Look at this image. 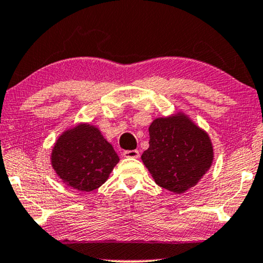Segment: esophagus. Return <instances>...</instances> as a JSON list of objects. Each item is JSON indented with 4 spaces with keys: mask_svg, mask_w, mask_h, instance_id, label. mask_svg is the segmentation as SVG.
Here are the masks:
<instances>
[{
    "mask_svg": "<svg viewBox=\"0 0 263 263\" xmlns=\"http://www.w3.org/2000/svg\"><path fill=\"white\" fill-rule=\"evenodd\" d=\"M122 155H124V157H127V159H138L139 152L138 150H125Z\"/></svg>",
    "mask_w": 263,
    "mask_h": 263,
    "instance_id": "1",
    "label": "esophagus"
}]
</instances>
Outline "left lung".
<instances>
[{"label": "left lung", "instance_id": "left-lung-1", "mask_svg": "<svg viewBox=\"0 0 263 263\" xmlns=\"http://www.w3.org/2000/svg\"><path fill=\"white\" fill-rule=\"evenodd\" d=\"M149 136L142 161L159 186L183 194L211 168L214 157L211 138L186 115L155 119Z\"/></svg>", "mask_w": 263, "mask_h": 263}]
</instances>
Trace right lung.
<instances>
[{"mask_svg": "<svg viewBox=\"0 0 263 263\" xmlns=\"http://www.w3.org/2000/svg\"><path fill=\"white\" fill-rule=\"evenodd\" d=\"M119 156L100 129L80 124L66 131L56 141L51 164L66 185L90 192L108 179Z\"/></svg>", "mask_w": 263, "mask_h": 263, "instance_id": "obj_1", "label": "right lung"}]
</instances>
